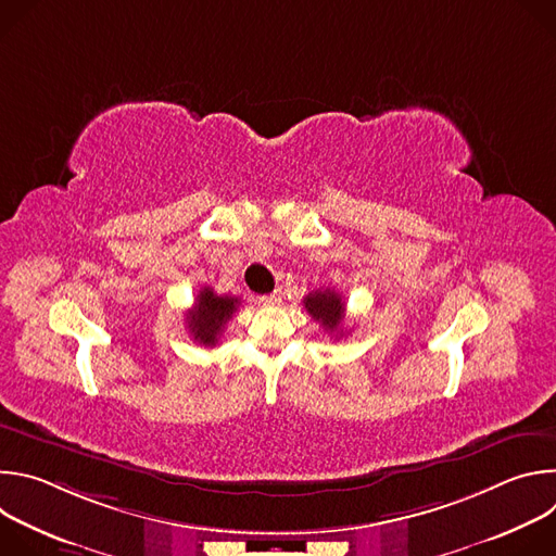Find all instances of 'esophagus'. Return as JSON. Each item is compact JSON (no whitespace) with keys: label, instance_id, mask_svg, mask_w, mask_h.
<instances>
[{"label":"esophagus","instance_id":"obj_1","mask_svg":"<svg viewBox=\"0 0 556 556\" xmlns=\"http://www.w3.org/2000/svg\"><path fill=\"white\" fill-rule=\"evenodd\" d=\"M260 301H262L264 305H279V303H281V292H270V294H264V296H260Z\"/></svg>","mask_w":556,"mask_h":556}]
</instances>
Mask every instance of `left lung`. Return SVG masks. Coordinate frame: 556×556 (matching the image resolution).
I'll list each match as a JSON object with an SVG mask.
<instances>
[{"mask_svg":"<svg viewBox=\"0 0 556 556\" xmlns=\"http://www.w3.org/2000/svg\"><path fill=\"white\" fill-rule=\"evenodd\" d=\"M305 309L314 321H319L326 332L334 337H343V319H345V301L339 292L326 288L314 290L303 299Z\"/></svg>","mask_w":556,"mask_h":556,"instance_id":"8db88e82","label":"left lung"}]
</instances>
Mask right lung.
<instances>
[{
	"label": "right lung",
	"instance_id": "add662e5",
	"mask_svg": "<svg viewBox=\"0 0 556 556\" xmlns=\"http://www.w3.org/2000/svg\"><path fill=\"white\" fill-rule=\"evenodd\" d=\"M237 305H240L237 296L215 294L213 288H202L195 305L187 312V324L193 341L213 348Z\"/></svg>",
	"mask_w": 556,
	"mask_h": 556
}]
</instances>
